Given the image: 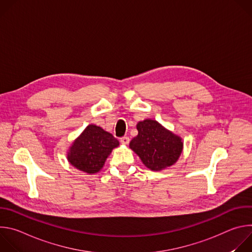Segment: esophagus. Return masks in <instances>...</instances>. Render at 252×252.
Returning a JSON list of instances; mask_svg holds the SVG:
<instances>
[{"mask_svg": "<svg viewBox=\"0 0 252 252\" xmlns=\"http://www.w3.org/2000/svg\"><path fill=\"white\" fill-rule=\"evenodd\" d=\"M121 142L123 143V145H128L129 137H127V136H123V137H121Z\"/></svg>", "mask_w": 252, "mask_h": 252, "instance_id": "1", "label": "esophagus"}]
</instances>
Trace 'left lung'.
I'll return each mask as SVG.
<instances>
[{"mask_svg":"<svg viewBox=\"0 0 252 252\" xmlns=\"http://www.w3.org/2000/svg\"><path fill=\"white\" fill-rule=\"evenodd\" d=\"M136 128L138 134L131 139L129 148L147 167L160 170L178 159L184 146L181 137L153 120L139 122Z\"/></svg>","mask_w":252,"mask_h":252,"instance_id":"obj_1","label":"left lung"}]
</instances>
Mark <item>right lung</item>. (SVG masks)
I'll return each mask as SVG.
<instances>
[{"mask_svg": "<svg viewBox=\"0 0 252 252\" xmlns=\"http://www.w3.org/2000/svg\"><path fill=\"white\" fill-rule=\"evenodd\" d=\"M119 145V140L112 133L90 125L73 143L67 160L80 170L95 173L101 169L113 149Z\"/></svg>", "mask_w": 252, "mask_h": 252, "instance_id": "1", "label": "right lung"}]
</instances>
